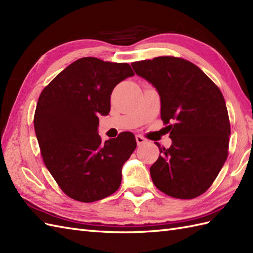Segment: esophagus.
I'll list each match as a JSON object with an SVG mask.
<instances>
[{"label":"esophagus","mask_w":253,"mask_h":253,"mask_svg":"<svg viewBox=\"0 0 253 253\" xmlns=\"http://www.w3.org/2000/svg\"><path fill=\"white\" fill-rule=\"evenodd\" d=\"M136 141H137V144H138V146H140V144L144 143V142H146L147 140H146V139H144L142 136L138 135V136H136Z\"/></svg>","instance_id":"1"}]
</instances>
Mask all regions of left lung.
Segmentation results:
<instances>
[{
  "label": "left lung",
  "instance_id": "left-lung-1",
  "mask_svg": "<svg viewBox=\"0 0 253 253\" xmlns=\"http://www.w3.org/2000/svg\"><path fill=\"white\" fill-rule=\"evenodd\" d=\"M158 90L161 118L169 124L171 146L161 148L151 168L165 195L193 199L215 180L228 155L230 124L224 96L200 68L184 58L160 56L131 64Z\"/></svg>",
  "mask_w": 253,
  "mask_h": 253
}]
</instances>
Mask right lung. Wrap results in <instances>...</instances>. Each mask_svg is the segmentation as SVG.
Here are the masks:
<instances>
[{
	"mask_svg": "<svg viewBox=\"0 0 253 253\" xmlns=\"http://www.w3.org/2000/svg\"><path fill=\"white\" fill-rule=\"evenodd\" d=\"M133 75L127 63L83 57L42 90L34 118L41 155L74 200L98 201L121 186L123 165L135 151L136 139L126 131L103 142L99 116L109 114L115 85Z\"/></svg>",
	"mask_w": 253,
	"mask_h": 253,
	"instance_id": "right-lung-1",
	"label": "right lung"
}]
</instances>
